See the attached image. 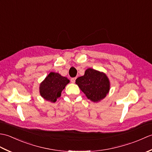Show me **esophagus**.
Segmentation results:
<instances>
[{
	"instance_id": "1",
	"label": "esophagus",
	"mask_w": 152,
	"mask_h": 152,
	"mask_svg": "<svg viewBox=\"0 0 152 152\" xmlns=\"http://www.w3.org/2000/svg\"><path fill=\"white\" fill-rule=\"evenodd\" d=\"M76 79V78H71V79H70L71 82H72V83H74V82H75Z\"/></svg>"
}]
</instances>
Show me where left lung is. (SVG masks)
<instances>
[{
  "label": "left lung",
  "mask_w": 152,
  "mask_h": 152,
  "mask_svg": "<svg viewBox=\"0 0 152 152\" xmlns=\"http://www.w3.org/2000/svg\"><path fill=\"white\" fill-rule=\"evenodd\" d=\"M76 83L88 99L95 102L105 98L110 87L109 79L104 72L91 68L86 70L84 75L76 80Z\"/></svg>",
  "instance_id": "obj_1"
}]
</instances>
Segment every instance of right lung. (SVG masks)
Returning a JSON list of instances; mask_svg holds the SVG:
<instances>
[{
  "mask_svg": "<svg viewBox=\"0 0 152 152\" xmlns=\"http://www.w3.org/2000/svg\"><path fill=\"white\" fill-rule=\"evenodd\" d=\"M70 82L66 77L56 72H50L40 84V94L46 101L56 102L61 92Z\"/></svg>",
  "mask_w": 152,
  "mask_h": 152,
  "instance_id": "obj_1",
  "label": "right lung"
}]
</instances>
